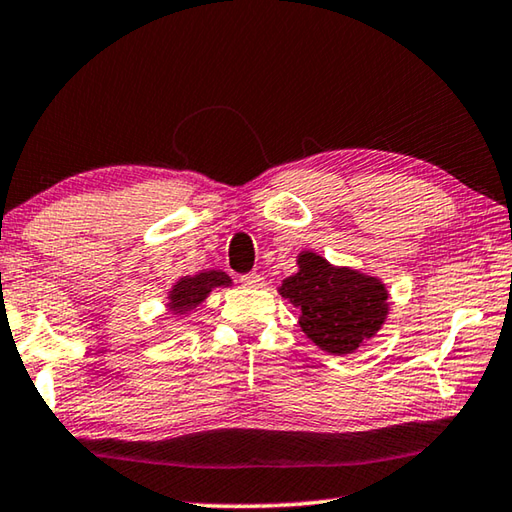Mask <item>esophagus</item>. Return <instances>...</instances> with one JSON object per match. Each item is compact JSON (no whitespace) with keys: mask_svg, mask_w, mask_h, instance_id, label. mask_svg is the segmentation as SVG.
<instances>
[{"mask_svg":"<svg viewBox=\"0 0 512 512\" xmlns=\"http://www.w3.org/2000/svg\"><path fill=\"white\" fill-rule=\"evenodd\" d=\"M239 282L248 289H257V287H262V284H264V277L259 273H246V275L239 277Z\"/></svg>","mask_w":512,"mask_h":512,"instance_id":"1","label":"esophagus"}]
</instances>
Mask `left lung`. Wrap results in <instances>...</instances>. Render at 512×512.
<instances>
[{
    "instance_id": "obj_1",
    "label": "left lung",
    "mask_w": 512,
    "mask_h": 512,
    "mask_svg": "<svg viewBox=\"0 0 512 512\" xmlns=\"http://www.w3.org/2000/svg\"><path fill=\"white\" fill-rule=\"evenodd\" d=\"M277 291L300 311L302 332L339 357L366 345L388 316V291L379 277L334 266L311 250H302L298 273Z\"/></svg>"
}]
</instances>
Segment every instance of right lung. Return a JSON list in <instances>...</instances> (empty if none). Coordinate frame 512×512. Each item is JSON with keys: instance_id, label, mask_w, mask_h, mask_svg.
Segmentation results:
<instances>
[{"instance_id": "right-lung-1", "label": "right lung", "mask_w": 512, "mask_h": 512, "mask_svg": "<svg viewBox=\"0 0 512 512\" xmlns=\"http://www.w3.org/2000/svg\"><path fill=\"white\" fill-rule=\"evenodd\" d=\"M230 284L232 280L223 271H203L196 275H185L171 287L167 307L173 316H183L187 311L201 305V302L210 296L212 289L230 287Z\"/></svg>"}]
</instances>
